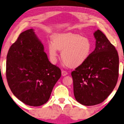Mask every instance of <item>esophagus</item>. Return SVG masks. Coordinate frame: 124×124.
<instances>
[{
	"label": "esophagus",
	"mask_w": 124,
	"mask_h": 124,
	"mask_svg": "<svg viewBox=\"0 0 124 124\" xmlns=\"http://www.w3.org/2000/svg\"><path fill=\"white\" fill-rule=\"evenodd\" d=\"M62 76H66V75H68V72H67L66 71H65V70H62Z\"/></svg>",
	"instance_id": "34e87169"
}]
</instances>
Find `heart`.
<instances>
[{
    "label": "heart",
    "mask_w": 124,
    "mask_h": 124,
    "mask_svg": "<svg viewBox=\"0 0 124 124\" xmlns=\"http://www.w3.org/2000/svg\"><path fill=\"white\" fill-rule=\"evenodd\" d=\"M91 49L92 45L88 37L70 32L55 34L53 43L48 44L49 55L53 63H55L57 60L58 50H62V60L71 68L84 63L90 55Z\"/></svg>",
    "instance_id": "heart-1"
}]
</instances>
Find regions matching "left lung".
I'll return each instance as SVG.
<instances>
[{"instance_id":"1","label":"left lung","mask_w":124,"mask_h":124,"mask_svg":"<svg viewBox=\"0 0 124 124\" xmlns=\"http://www.w3.org/2000/svg\"><path fill=\"white\" fill-rule=\"evenodd\" d=\"M94 36V50L71 72L75 98L86 106L103 102L112 92L119 76V56L115 46L100 30Z\"/></svg>"}]
</instances>
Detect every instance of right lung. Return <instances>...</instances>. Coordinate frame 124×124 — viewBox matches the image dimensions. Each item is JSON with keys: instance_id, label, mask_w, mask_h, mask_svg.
I'll return each mask as SVG.
<instances>
[{"instance_id": "right-lung-1", "label": "right lung", "mask_w": 124, "mask_h": 124, "mask_svg": "<svg viewBox=\"0 0 124 124\" xmlns=\"http://www.w3.org/2000/svg\"><path fill=\"white\" fill-rule=\"evenodd\" d=\"M62 75L44 52V46L33 29L20 34L8 53L6 76L16 98L30 106L45 104Z\"/></svg>"}]
</instances>
